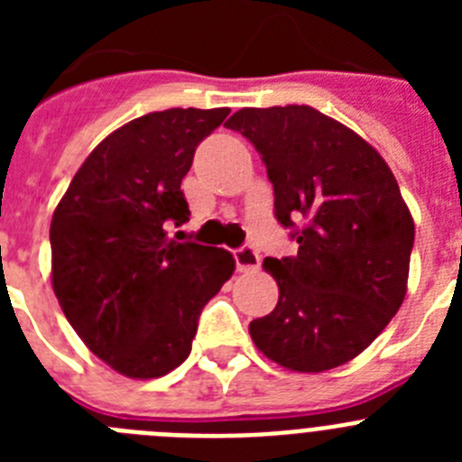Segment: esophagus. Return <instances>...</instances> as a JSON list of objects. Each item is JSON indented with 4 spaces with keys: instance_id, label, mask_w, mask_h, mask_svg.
Wrapping results in <instances>:
<instances>
[{
    "instance_id": "obj_1",
    "label": "esophagus",
    "mask_w": 462,
    "mask_h": 462,
    "mask_svg": "<svg viewBox=\"0 0 462 462\" xmlns=\"http://www.w3.org/2000/svg\"><path fill=\"white\" fill-rule=\"evenodd\" d=\"M236 256V268H238L240 273H256L261 266V256L259 252L254 250V247H250V245H245V247H238V250L234 252Z\"/></svg>"
}]
</instances>
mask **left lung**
<instances>
[{"label":"left lung","instance_id":"8db88e82","mask_svg":"<svg viewBox=\"0 0 462 462\" xmlns=\"http://www.w3.org/2000/svg\"><path fill=\"white\" fill-rule=\"evenodd\" d=\"M226 126L261 154L277 222L298 243L296 256L263 261L280 298L252 340L296 373L345 365L405 300L414 219L398 182L368 141L312 106L243 108Z\"/></svg>","mask_w":462,"mask_h":462}]
</instances>
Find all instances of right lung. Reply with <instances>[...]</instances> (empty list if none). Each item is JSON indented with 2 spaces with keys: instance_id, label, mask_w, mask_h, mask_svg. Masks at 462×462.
Masks as SVG:
<instances>
[{
  "instance_id": "add662e5",
  "label": "right lung",
  "mask_w": 462,
  "mask_h": 462,
  "mask_svg": "<svg viewBox=\"0 0 462 462\" xmlns=\"http://www.w3.org/2000/svg\"><path fill=\"white\" fill-rule=\"evenodd\" d=\"M228 113L169 108L126 122L89 152L55 208L57 300L89 352L125 377L178 368L203 305L236 271L231 252L166 234L189 219L180 182Z\"/></svg>"
}]
</instances>
